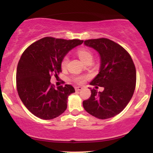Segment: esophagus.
<instances>
[{
    "label": "esophagus",
    "instance_id": "34e87169",
    "mask_svg": "<svg viewBox=\"0 0 153 153\" xmlns=\"http://www.w3.org/2000/svg\"><path fill=\"white\" fill-rule=\"evenodd\" d=\"M75 91H80L82 90V88L81 86H77V87L75 88Z\"/></svg>",
    "mask_w": 153,
    "mask_h": 153
}]
</instances>
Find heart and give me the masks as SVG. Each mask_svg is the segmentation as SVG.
I'll return each instance as SVG.
<instances>
[{
	"instance_id": "b5f03b06",
	"label": "heart",
	"mask_w": 153,
	"mask_h": 153,
	"mask_svg": "<svg viewBox=\"0 0 153 153\" xmlns=\"http://www.w3.org/2000/svg\"><path fill=\"white\" fill-rule=\"evenodd\" d=\"M77 54H78L79 58H80L84 63H86L89 61H92L93 59V54L89 50H86V49H80V50H78L77 52ZM68 56H65L64 58L62 59V62H61V66H62V68H65L68 65ZM84 80L83 77H79V78H77L75 79L77 82H81L82 80Z\"/></svg>"
}]
</instances>
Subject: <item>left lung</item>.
Returning <instances> with one entry per match:
<instances>
[{
    "mask_svg": "<svg viewBox=\"0 0 153 153\" xmlns=\"http://www.w3.org/2000/svg\"><path fill=\"white\" fill-rule=\"evenodd\" d=\"M84 45L100 55L99 73L90 84L104 89L102 92L91 89V97L82 106L96 118H111L122 112L132 97L136 85L134 64L127 51L108 39L85 40Z\"/></svg>",
    "mask_w": 153,
    "mask_h": 153,
    "instance_id": "left-lung-1",
    "label": "left lung"
}]
</instances>
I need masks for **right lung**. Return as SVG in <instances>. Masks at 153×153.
<instances>
[{
  "instance_id": "right-lung-1",
  "label": "right lung",
  "mask_w": 153,
  "mask_h": 153,
  "mask_svg": "<svg viewBox=\"0 0 153 153\" xmlns=\"http://www.w3.org/2000/svg\"><path fill=\"white\" fill-rule=\"evenodd\" d=\"M82 42L47 36L31 44L22 54L16 70L17 91L24 106L36 117L49 120L66 110L74 88L66 84L54 88L51 76H58L65 56Z\"/></svg>"
}]
</instances>
